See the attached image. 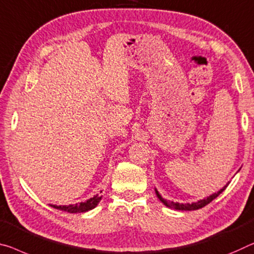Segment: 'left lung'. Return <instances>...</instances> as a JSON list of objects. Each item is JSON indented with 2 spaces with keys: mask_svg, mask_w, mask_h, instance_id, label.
I'll use <instances>...</instances> for the list:
<instances>
[{
  "mask_svg": "<svg viewBox=\"0 0 254 254\" xmlns=\"http://www.w3.org/2000/svg\"><path fill=\"white\" fill-rule=\"evenodd\" d=\"M227 186V185H226ZM226 186L222 187V189L219 190V192L214 193L212 195H210V196H208L206 198H203V200H200L197 202H194V203H178V202H173V201H167L163 198L161 195L159 194V192L157 190H155V193H157V196L159 197V200L162 202L163 204H165L166 206H168V208H171V209H175V210H185V211H190V210H197V209H201L203 208V206H205L206 204H209L210 202H211L212 200H214L218 195H219L220 193H222L226 189Z\"/></svg>",
  "mask_w": 254,
  "mask_h": 254,
  "instance_id": "obj_1",
  "label": "left lung"
}]
</instances>
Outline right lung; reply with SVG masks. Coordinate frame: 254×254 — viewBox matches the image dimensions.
<instances>
[{
    "label": "right lung",
    "instance_id": "obj_1",
    "mask_svg": "<svg viewBox=\"0 0 254 254\" xmlns=\"http://www.w3.org/2000/svg\"><path fill=\"white\" fill-rule=\"evenodd\" d=\"M101 197L99 195H95L87 200L86 202H80V203H76V204H69V205H51L53 208H56L58 210H61V211L64 212H69V213H77V212H86L88 210L94 209L97 205V203L101 201Z\"/></svg>",
    "mask_w": 254,
    "mask_h": 254
}]
</instances>
